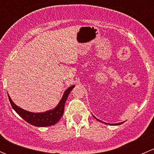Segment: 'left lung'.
Instances as JSON below:
<instances>
[{
	"label": "left lung",
	"mask_w": 154,
	"mask_h": 154,
	"mask_svg": "<svg viewBox=\"0 0 154 154\" xmlns=\"http://www.w3.org/2000/svg\"><path fill=\"white\" fill-rule=\"evenodd\" d=\"M94 119H97V120L98 121V122H101V121H100V120H99V119H97V118H95V117H94ZM124 122H121V123H118V124H111V125H122V123H124ZM103 123H104V124H106V123H105V122H103Z\"/></svg>",
	"instance_id": "left-lung-1"
}]
</instances>
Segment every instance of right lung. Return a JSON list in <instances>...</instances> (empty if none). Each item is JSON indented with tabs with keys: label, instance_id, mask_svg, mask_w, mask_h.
Instances as JSON below:
<instances>
[{
	"label": "right lung",
	"instance_id": "obj_1",
	"mask_svg": "<svg viewBox=\"0 0 154 154\" xmlns=\"http://www.w3.org/2000/svg\"><path fill=\"white\" fill-rule=\"evenodd\" d=\"M74 86L75 85H73L65 91L61 100H60L57 106H55V108L48 110L46 112H32L27 111V110L17 106L12 101L9 94L8 97L12 109L27 123L35 126V127H48V126L55 125L60 120L63 112H64L65 103L67 100L68 94H70L71 90L74 88Z\"/></svg>",
	"mask_w": 154,
	"mask_h": 154
}]
</instances>
